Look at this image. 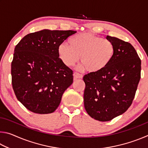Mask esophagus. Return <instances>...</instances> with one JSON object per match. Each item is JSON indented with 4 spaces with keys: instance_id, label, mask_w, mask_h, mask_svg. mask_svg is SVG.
I'll list each match as a JSON object with an SVG mask.
<instances>
[{
    "instance_id": "34e87169",
    "label": "esophagus",
    "mask_w": 148,
    "mask_h": 148,
    "mask_svg": "<svg viewBox=\"0 0 148 148\" xmlns=\"http://www.w3.org/2000/svg\"><path fill=\"white\" fill-rule=\"evenodd\" d=\"M83 77V75L78 73V72H75L74 73V79H76L77 78H82Z\"/></svg>"
}]
</instances>
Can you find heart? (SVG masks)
<instances>
[{"label": "heart", "instance_id": "b5f03b06", "mask_svg": "<svg viewBox=\"0 0 148 148\" xmlns=\"http://www.w3.org/2000/svg\"><path fill=\"white\" fill-rule=\"evenodd\" d=\"M69 44L59 46L60 59L67 66H72L80 60V68L86 67L91 72L101 71L111 62L115 53V46L108 39H104L90 32H84L69 40Z\"/></svg>", "mask_w": 148, "mask_h": 148}]
</instances>
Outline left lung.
Instances as JSON below:
<instances>
[{
    "label": "left lung",
    "mask_w": 148,
    "mask_h": 148,
    "mask_svg": "<svg viewBox=\"0 0 148 148\" xmlns=\"http://www.w3.org/2000/svg\"><path fill=\"white\" fill-rule=\"evenodd\" d=\"M115 46L111 62L101 71L86 74L83 79L84 107L92 118L110 121L131 106L140 79L141 60L127 42L107 36Z\"/></svg>",
    "instance_id": "1"
}]
</instances>
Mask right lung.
Returning <instances> with one entry per match:
<instances>
[{"mask_svg":"<svg viewBox=\"0 0 148 148\" xmlns=\"http://www.w3.org/2000/svg\"><path fill=\"white\" fill-rule=\"evenodd\" d=\"M76 31L44 29L28 34L16 45L11 64L12 84L18 101L30 111L53 112L73 71L60 59L58 47Z\"/></svg>","mask_w":148,"mask_h":148,"instance_id":"1","label":"right lung"}]
</instances>
